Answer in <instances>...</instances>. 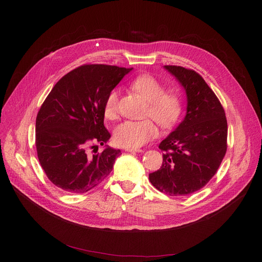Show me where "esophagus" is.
<instances>
[{"instance_id":"obj_1","label":"esophagus","mask_w":262,"mask_h":262,"mask_svg":"<svg viewBox=\"0 0 262 262\" xmlns=\"http://www.w3.org/2000/svg\"><path fill=\"white\" fill-rule=\"evenodd\" d=\"M125 150H127V152H137V153L143 152L142 148H138V147H125Z\"/></svg>"}]
</instances>
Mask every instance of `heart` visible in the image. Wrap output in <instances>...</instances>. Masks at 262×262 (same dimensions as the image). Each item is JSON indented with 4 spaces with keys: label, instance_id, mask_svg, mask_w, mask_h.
I'll return each mask as SVG.
<instances>
[{
    "label": "heart",
    "instance_id": "heart-1",
    "mask_svg": "<svg viewBox=\"0 0 262 262\" xmlns=\"http://www.w3.org/2000/svg\"><path fill=\"white\" fill-rule=\"evenodd\" d=\"M132 88L148 101L145 116L153 117L163 128L174 126L183 113L182 96L166 91L161 82L150 75H140L132 81ZM118 114V91H110L104 102V116L115 119ZM158 135V128L150 118L140 121H124L115 129V141L124 147H139Z\"/></svg>",
    "mask_w": 262,
    "mask_h": 262
}]
</instances>
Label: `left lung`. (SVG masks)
Here are the masks:
<instances>
[{
    "label": "left lung",
    "instance_id": "1",
    "mask_svg": "<svg viewBox=\"0 0 262 262\" xmlns=\"http://www.w3.org/2000/svg\"><path fill=\"white\" fill-rule=\"evenodd\" d=\"M164 68L186 90L187 114L160 142L162 166L148 178L163 193L187 195L203 188L216 173L227 149V120L221 102L198 72L181 66Z\"/></svg>",
    "mask_w": 262,
    "mask_h": 262
}]
</instances>
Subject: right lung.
Segmentation results:
<instances>
[{"instance_id":"add662e5","label":"right lung","mask_w":262,"mask_h":262,"mask_svg":"<svg viewBox=\"0 0 262 262\" xmlns=\"http://www.w3.org/2000/svg\"><path fill=\"white\" fill-rule=\"evenodd\" d=\"M130 70L82 64L62 76L41 105L36 118L37 156L56 187L85 193L113 171L120 149L107 146L99 154L89 150L110 138L104 126V102Z\"/></svg>"}]
</instances>
